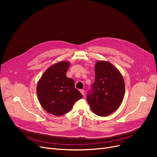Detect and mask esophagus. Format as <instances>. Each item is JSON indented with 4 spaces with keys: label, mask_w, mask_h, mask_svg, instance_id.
Wrapping results in <instances>:
<instances>
[{
    "label": "esophagus",
    "mask_w": 157,
    "mask_h": 157,
    "mask_svg": "<svg viewBox=\"0 0 157 157\" xmlns=\"http://www.w3.org/2000/svg\"><path fill=\"white\" fill-rule=\"evenodd\" d=\"M80 92L83 95H85V90H80Z\"/></svg>",
    "instance_id": "esophagus-1"
}]
</instances>
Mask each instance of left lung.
I'll list each match as a JSON object with an SVG mask.
<instances>
[{"label": "left lung", "instance_id": "left-lung-1", "mask_svg": "<svg viewBox=\"0 0 157 157\" xmlns=\"http://www.w3.org/2000/svg\"><path fill=\"white\" fill-rule=\"evenodd\" d=\"M95 74L93 92L88 94L87 101L95 114L104 117L121 105L125 94V81L118 69L108 61H97Z\"/></svg>", "mask_w": 157, "mask_h": 157}]
</instances>
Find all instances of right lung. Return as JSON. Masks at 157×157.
Instances as JSON below:
<instances>
[{"label":"right lung","mask_w":157,"mask_h":157,"mask_svg":"<svg viewBox=\"0 0 157 157\" xmlns=\"http://www.w3.org/2000/svg\"><path fill=\"white\" fill-rule=\"evenodd\" d=\"M71 63L60 61L49 67L37 84L40 104L48 113L60 117L71 111L83 95L74 87V81L66 76Z\"/></svg>","instance_id":"right-lung-1"}]
</instances>
